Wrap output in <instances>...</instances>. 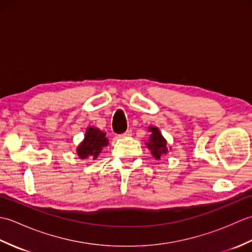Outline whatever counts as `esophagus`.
Here are the masks:
<instances>
[{"label":"esophagus","instance_id":"obj_1","mask_svg":"<svg viewBox=\"0 0 252 252\" xmlns=\"http://www.w3.org/2000/svg\"><path fill=\"white\" fill-rule=\"evenodd\" d=\"M131 134H132L131 130H127L125 133H122V134H120L119 137H129V136H131Z\"/></svg>","mask_w":252,"mask_h":252}]
</instances>
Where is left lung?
I'll list each match as a JSON object with an SVG mask.
<instances>
[{
    "instance_id": "left-lung-1",
    "label": "left lung",
    "mask_w": 252,
    "mask_h": 252,
    "mask_svg": "<svg viewBox=\"0 0 252 252\" xmlns=\"http://www.w3.org/2000/svg\"><path fill=\"white\" fill-rule=\"evenodd\" d=\"M148 131L151 134H149V140L146 142V146L148 149H151V153L155 159L159 160L162 155H165L168 153L167 148V141L162 136L161 133H160L159 129L157 126H151L148 127Z\"/></svg>"
}]
</instances>
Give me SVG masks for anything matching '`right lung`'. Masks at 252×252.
I'll return each instance as SVG.
<instances>
[{"instance_id":"add662e5","label":"right lung","mask_w":252,"mask_h":252,"mask_svg":"<svg viewBox=\"0 0 252 252\" xmlns=\"http://www.w3.org/2000/svg\"><path fill=\"white\" fill-rule=\"evenodd\" d=\"M108 145V138L106 133L97 127L89 126L85 132L84 140L77 147V155L79 158L95 160L103 152V148Z\"/></svg>"}]
</instances>
